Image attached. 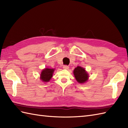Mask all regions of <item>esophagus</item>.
<instances>
[{
    "label": "esophagus",
    "instance_id": "1",
    "mask_svg": "<svg viewBox=\"0 0 128 128\" xmlns=\"http://www.w3.org/2000/svg\"><path fill=\"white\" fill-rule=\"evenodd\" d=\"M62 68H63V69H69V66H62Z\"/></svg>",
    "mask_w": 128,
    "mask_h": 128
}]
</instances>
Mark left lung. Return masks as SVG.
<instances>
[{"label": "left lung", "instance_id": "obj_1", "mask_svg": "<svg viewBox=\"0 0 128 128\" xmlns=\"http://www.w3.org/2000/svg\"><path fill=\"white\" fill-rule=\"evenodd\" d=\"M74 76L75 79L78 83L84 84L86 82L88 79V74L85 69L81 66H78L74 70Z\"/></svg>", "mask_w": 128, "mask_h": 128}]
</instances>
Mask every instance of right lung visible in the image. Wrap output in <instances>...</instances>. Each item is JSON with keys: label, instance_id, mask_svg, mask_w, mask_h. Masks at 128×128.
<instances>
[{"label": "right lung", "instance_id": "obj_1", "mask_svg": "<svg viewBox=\"0 0 128 128\" xmlns=\"http://www.w3.org/2000/svg\"><path fill=\"white\" fill-rule=\"evenodd\" d=\"M54 70L55 69L50 68H45L43 69L40 75V80H42L43 82H49L53 76Z\"/></svg>", "mask_w": 128, "mask_h": 128}]
</instances>
